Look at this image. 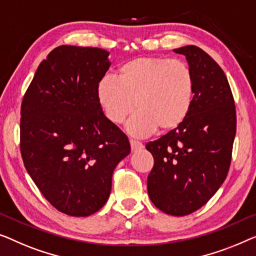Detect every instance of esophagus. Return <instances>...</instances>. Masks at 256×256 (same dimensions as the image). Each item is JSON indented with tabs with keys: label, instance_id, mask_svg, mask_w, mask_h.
<instances>
[{
	"label": "esophagus",
	"instance_id": "1",
	"mask_svg": "<svg viewBox=\"0 0 256 256\" xmlns=\"http://www.w3.org/2000/svg\"><path fill=\"white\" fill-rule=\"evenodd\" d=\"M130 145H131V150L132 152H136V150L144 148V145L138 140H133V139H130Z\"/></svg>",
	"mask_w": 256,
	"mask_h": 256
}]
</instances>
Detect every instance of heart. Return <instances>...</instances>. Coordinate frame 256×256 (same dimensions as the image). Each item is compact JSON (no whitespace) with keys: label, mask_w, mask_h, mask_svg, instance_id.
I'll list each match as a JSON object with an SVG mask.
<instances>
[{"label":"heart","mask_w":256,"mask_h":256,"mask_svg":"<svg viewBox=\"0 0 256 256\" xmlns=\"http://www.w3.org/2000/svg\"><path fill=\"white\" fill-rule=\"evenodd\" d=\"M195 78L184 61L164 56H139L122 64L117 78L104 76L97 98L104 114L120 124L139 109L128 123L132 134L144 136L178 128L192 110Z\"/></svg>","instance_id":"obj_1"}]
</instances>
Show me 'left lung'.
<instances>
[{
    "label": "left lung",
    "instance_id": "1",
    "mask_svg": "<svg viewBox=\"0 0 256 256\" xmlns=\"http://www.w3.org/2000/svg\"><path fill=\"white\" fill-rule=\"evenodd\" d=\"M174 52L186 56L194 74V102L178 128L146 144L154 158L147 190L164 214L186 216L208 203L228 176L236 111L225 73L206 52L194 45Z\"/></svg>",
    "mask_w": 256,
    "mask_h": 256
}]
</instances>
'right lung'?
Segmentation results:
<instances>
[{
    "instance_id": "1",
    "label": "right lung",
    "mask_w": 256,
    "mask_h": 256,
    "mask_svg": "<svg viewBox=\"0 0 256 256\" xmlns=\"http://www.w3.org/2000/svg\"><path fill=\"white\" fill-rule=\"evenodd\" d=\"M108 56L102 48L59 46L39 64L22 100L25 168L42 196L74 217L106 204L114 168L131 150L97 98Z\"/></svg>"
}]
</instances>
